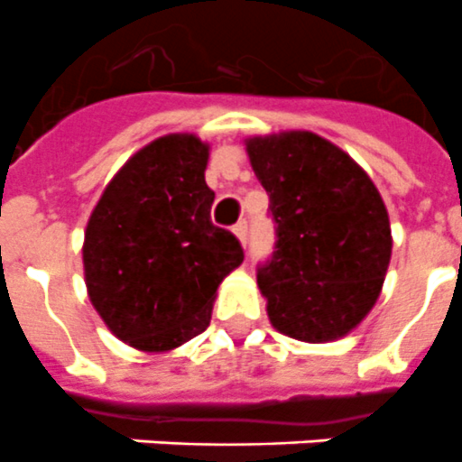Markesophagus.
<instances>
[{"instance_id": "esophagus-1", "label": "esophagus", "mask_w": 462, "mask_h": 462, "mask_svg": "<svg viewBox=\"0 0 462 462\" xmlns=\"http://www.w3.org/2000/svg\"><path fill=\"white\" fill-rule=\"evenodd\" d=\"M234 234H236V238L240 240V243H247V219H240L238 224H236L234 226Z\"/></svg>"}]
</instances>
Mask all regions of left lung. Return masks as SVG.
I'll return each mask as SVG.
<instances>
[{
  "label": "left lung",
  "instance_id": "left-lung-1",
  "mask_svg": "<svg viewBox=\"0 0 462 462\" xmlns=\"http://www.w3.org/2000/svg\"><path fill=\"white\" fill-rule=\"evenodd\" d=\"M271 196L275 252L256 273L271 324L300 342L352 333L377 303L389 271L391 222L370 175L312 132L245 141Z\"/></svg>",
  "mask_w": 462,
  "mask_h": 462
}]
</instances>
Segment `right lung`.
Listing matches in <instances>:
<instances>
[{"instance_id":"1","label":"right lung","mask_w":462,"mask_h":462,"mask_svg":"<svg viewBox=\"0 0 462 462\" xmlns=\"http://www.w3.org/2000/svg\"><path fill=\"white\" fill-rule=\"evenodd\" d=\"M210 145L194 134L148 143L106 185L88 219L85 287L110 333L138 352H171L208 328L243 247L212 224Z\"/></svg>"}]
</instances>
